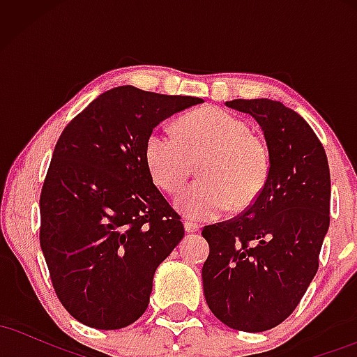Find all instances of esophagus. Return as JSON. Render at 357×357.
I'll return each instance as SVG.
<instances>
[{
	"label": "esophagus",
	"mask_w": 357,
	"mask_h": 357,
	"mask_svg": "<svg viewBox=\"0 0 357 357\" xmlns=\"http://www.w3.org/2000/svg\"><path fill=\"white\" fill-rule=\"evenodd\" d=\"M184 230H186L188 233H195V231H199V225L195 223V221H188L184 220Z\"/></svg>",
	"instance_id": "esophagus-1"
}]
</instances>
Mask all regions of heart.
I'll return each instance as SVG.
<instances>
[{"label": "heart", "instance_id": "obj_1", "mask_svg": "<svg viewBox=\"0 0 357 357\" xmlns=\"http://www.w3.org/2000/svg\"><path fill=\"white\" fill-rule=\"evenodd\" d=\"M146 165L154 183L166 192L184 186L199 162L202 179L188 186L176 206L190 220H215L245 210L260 196L270 173L268 151L250 126L235 114L202 107L178 122V136L154 129L144 144Z\"/></svg>", "mask_w": 357, "mask_h": 357}]
</instances>
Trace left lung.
I'll return each instance as SVG.
<instances>
[{"mask_svg":"<svg viewBox=\"0 0 357 357\" xmlns=\"http://www.w3.org/2000/svg\"><path fill=\"white\" fill-rule=\"evenodd\" d=\"M227 105L260 124L270 173L241 215L203 228L210 243L203 290L216 319L231 329L261 333L296 310L317 273L331 221L329 165L312 127L296 110L270 99Z\"/></svg>","mask_w":357,"mask_h":357,"instance_id":"left-lung-1","label":"left lung"}]
</instances>
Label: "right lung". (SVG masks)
<instances>
[{
    "label": "right lung",
    "mask_w": 357,
    "mask_h": 357,
    "mask_svg": "<svg viewBox=\"0 0 357 357\" xmlns=\"http://www.w3.org/2000/svg\"><path fill=\"white\" fill-rule=\"evenodd\" d=\"M202 102L122 85L90 102L56 141L40 195V245L56 297L85 326L122 329L147 309L155 268L184 228L153 183L146 139Z\"/></svg>",
    "instance_id": "add662e5"
}]
</instances>
